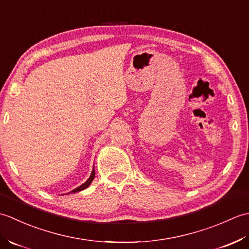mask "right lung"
<instances>
[{
    "label": "right lung",
    "mask_w": 249,
    "mask_h": 249,
    "mask_svg": "<svg viewBox=\"0 0 249 249\" xmlns=\"http://www.w3.org/2000/svg\"><path fill=\"white\" fill-rule=\"evenodd\" d=\"M94 178H95V170H94V167H93V170H92V173H91V176H89V178L87 179V182H84L82 185H80V186L79 187H77L76 189H73V190H71V192H70L68 194H75V193H78V192H81V190H83V189H86V188H88L89 185H91V183L93 182V179H94Z\"/></svg>",
    "instance_id": "obj_1"
}]
</instances>
